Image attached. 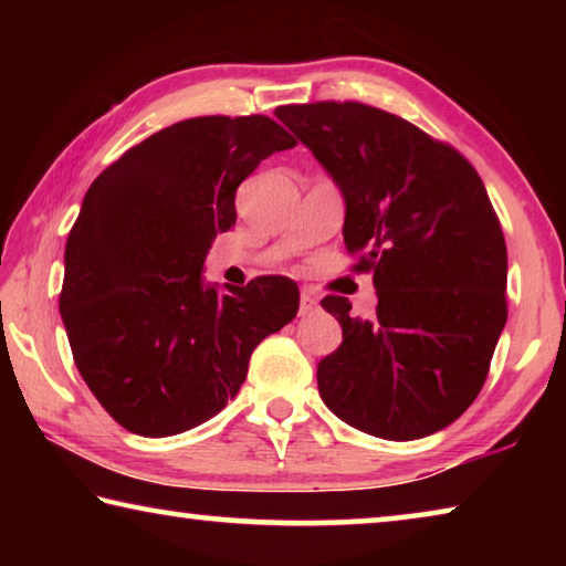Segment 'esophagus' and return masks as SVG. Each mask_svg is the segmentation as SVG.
<instances>
[{"instance_id": "obj_1", "label": "esophagus", "mask_w": 566, "mask_h": 566, "mask_svg": "<svg viewBox=\"0 0 566 566\" xmlns=\"http://www.w3.org/2000/svg\"><path fill=\"white\" fill-rule=\"evenodd\" d=\"M317 310H319V300L314 296V292L302 290V296H300V314H302V317H306V314H312Z\"/></svg>"}]
</instances>
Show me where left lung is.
<instances>
[{
    "label": "left lung",
    "instance_id": "obj_1",
    "mask_svg": "<svg viewBox=\"0 0 566 566\" xmlns=\"http://www.w3.org/2000/svg\"><path fill=\"white\" fill-rule=\"evenodd\" d=\"M344 197V244L371 272L377 314L322 306L342 344L319 395L359 432L409 442L439 432L482 389L506 324V244L476 169L407 119L359 102L274 112Z\"/></svg>",
    "mask_w": 566,
    "mask_h": 566
}]
</instances>
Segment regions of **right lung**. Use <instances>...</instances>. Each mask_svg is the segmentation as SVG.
Wrapping results in <instances>:
<instances>
[{
    "mask_svg": "<svg viewBox=\"0 0 566 566\" xmlns=\"http://www.w3.org/2000/svg\"><path fill=\"white\" fill-rule=\"evenodd\" d=\"M294 145L262 114L185 119L124 151L84 195L60 312L82 379L129 432L171 437L212 419L256 344L296 317L286 276L224 292L202 276L214 237L237 222V187Z\"/></svg>",
    "mask_w": 566,
    "mask_h": 566,
    "instance_id": "right-lung-1",
    "label": "right lung"
}]
</instances>
